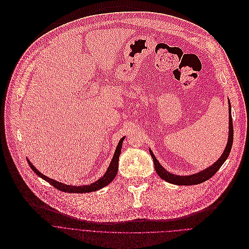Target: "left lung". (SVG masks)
<instances>
[{
	"mask_svg": "<svg viewBox=\"0 0 249 249\" xmlns=\"http://www.w3.org/2000/svg\"><path fill=\"white\" fill-rule=\"evenodd\" d=\"M232 141H233V127H232V120H231V103L229 102V138H228V143H227L225 151L223 152L221 157L209 168H207L199 173H197V174L191 175V176H177V175L171 174L167 170H165L161 166V164L158 162V160L154 156L153 152L151 150H149V151H150V154L153 158L155 170L162 179H164L170 183L177 184V185H193V184H199L201 182L206 181L207 179L211 178L218 172V170L222 167V165L225 163V161L228 159V157L231 153Z\"/></svg>",
	"mask_w": 249,
	"mask_h": 249,
	"instance_id": "8db88e82",
	"label": "left lung"
}]
</instances>
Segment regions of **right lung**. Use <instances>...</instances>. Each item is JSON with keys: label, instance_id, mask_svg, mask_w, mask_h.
I'll return each instance as SVG.
<instances>
[{"label": "right lung", "instance_id": "right-lung-1", "mask_svg": "<svg viewBox=\"0 0 249 249\" xmlns=\"http://www.w3.org/2000/svg\"><path fill=\"white\" fill-rule=\"evenodd\" d=\"M124 137H123L118 146H117V149L115 151V154L113 156V159L111 161V164L109 166V168L107 169V172L105 173V175L100 178L99 179H97L95 182L91 183V184H88V185H79V186H75V185H68V184H65V183H62V182H59L55 179H52L46 176H44L43 174H41L33 165L32 163L27 159V162L30 166V168L32 169V171L38 176L40 177L41 178L45 179L46 181H48L50 184H52L54 187H56L57 189L61 190V191H64V192H69V193H86V192H92V191H96V190H99L103 188L104 186L108 185L110 182H112V180L116 178L117 174H118V168H119V157H120V154H121V151H122V145H123V141H124Z\"/></svg>", "mask_w": 249, "mask_h": 249}]
</instances>
